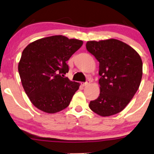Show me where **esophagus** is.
Masks as SVG:
<instances>
[{
  "mask_svg": "<svg viewBox=\"0 0 154 154\" xmlns=\"http://www.w3.org/2000/svg\"><path fill=\"white\" fill-rule=\"evenodd\" d=\"M88 84H90V81H89V80H87V81H86V82H85V83H82V85L86 86V85H88Z\"/></svg>",
  "mask_w": 154,
  "mask_h": 154,
  "instance_id": "esophagus-1",
  "label": "esophagus"
}]
</instances>
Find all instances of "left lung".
I'll list each match as a JSON object with an SVG mask.
<instances>
[{
	"label": "left lung",
	"mask_w": 154,
	"mask_h": 154,
	"mask_svg": "<svg viewBox=\"0 0 154 154\" xmlns=\"http://www.w3.org/2000/svg\"><path fill=\"white\" fill-rule=\"evenodd\" d=\"M86 48L100 62V94L89 107L101 116L123 111L140 87L142 61L130 45L116 39L88 41Z\"/></svg>",
	"instance_id": "obj_1"
}]
</instances>
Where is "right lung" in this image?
Returning <instances> with one entry per match:
<instances>
[{
  "mask_svg": "<svg viewBox=\"0 0 154 154\" xmlns=\"http://www.w3.org/2000/svg\"><path fill=\"white\" fill-rule=\"evenodd\" d=\"M83 43L52 35L37 40L23 50L19 73L25 92L36 108L54 113L69 106L80 85L64 77L69 72L66 61Z\"/></svg>",
  "mask_w": 154,
  "mask_h": 154,
  "instance_id": "right-lung-1",
  "label": "right lung"
}]
</instances>
